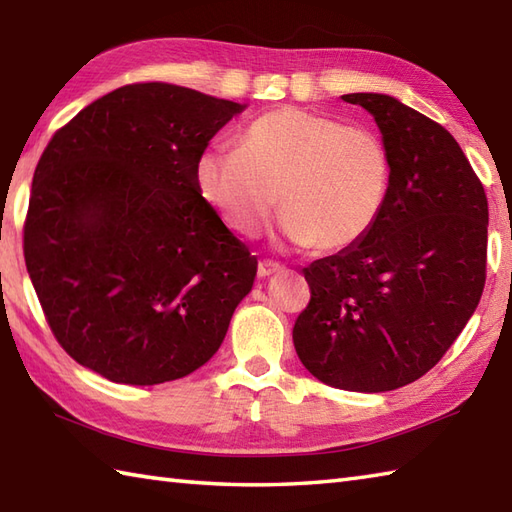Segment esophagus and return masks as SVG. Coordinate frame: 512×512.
<instances>
[{
	"instance_id": "esophagus-1",
	"label": "esophagus",
	"mask_w": 512,
	"mask_h": 512,
	"mask_svg": "<svg viewBox=\"0 0 512 512\" xmlns=\"http://www.w3.org/2000/svg\"><path fill=\"white\" fill-rule=\"evenodd\" d=\"M281 268L279 264H275V262H259V266H257V275L262 277V279H266V277H270V275H277V273H281Z\"/></svg>"
}]
</instances>
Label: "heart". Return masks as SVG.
Wrapping results in <instances>:
<instances>
[{
    "instance_id": "1",
    "label": "heart",
    "mask_w": 512,
    "mask_h": 512,
    "mask_svg": "<svg viewBox=\"0 0 512 512\" xmlns=\"http://www.w3.org/2000/svg\"><path fill=\"white\" fill-rule=\"evenodd\" d=\"M195 184L235 235L255 237L279 204L281 235L321 253L354 248L385 209L391 160L374 129L301 107L255 118L239 140L206 147Z\"/></svg>"
}]
</instances>
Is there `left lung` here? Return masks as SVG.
<instances>
[{
	"label": "left lung",
	"instance_id": "left-lung-1",
	"mask_svg": "<svg viewBox=\"0 0 512 512\" xmlns=\"http://www.w3.org/2000/svg\"><path fill=\"white\" fill-rule=\"evenodd\" d=\"M387 145L385 209L354 248L317 259L303 275L312 297L292 341L321 383L380 394L436 365L480 303L488 202L455 138L389 94H343Z\"/></svg>",
	"mask_w": 512,
	"mask_h": 512
}]
</instances>
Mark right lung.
<instances>
[{"label": "right lung", "instance_id": "right-lung-1", "mask_svg": "<svg viewBox=\"0 0 512 512\" xmlns=\"http://www.w3.org/2000/svg\"><path fill=\"white\" fill-rule=\"evenodd\" d=\"M244 110L136 83L52 136L32 178L24 257L50 330L79 365L160 385L220 350L257 259L202 200L195 162Z\"/></svg>", "mask_w": 512, "mask_h": 512}]
</instances>
